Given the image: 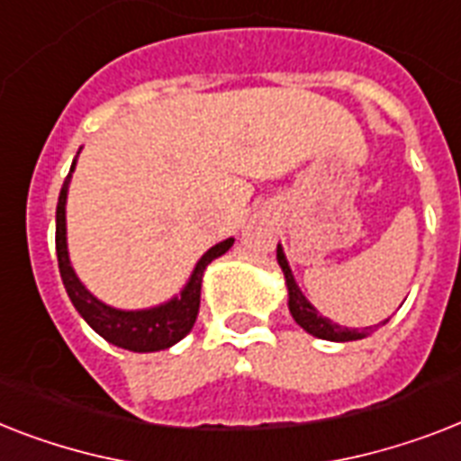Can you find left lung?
<instances>
[{
	"label": "left lung",
	"instance_id": "left-lung-1",
	"mask_svg": "<svg viewBox=\"0 0 461 461\" xmlns=\"http://www.w3.org/2000/svg\"><path fill=\"white\" fill-rule=\"evenodd\" d=\"M276 263L282 267L284 272V279H286V289H289V310L291 315H294L295 324H301L308 334L317 336V339H324V340H336V343H346V340H357V339H365L369 336V331L374 329H379L381 324H386L388 320H384L381 324H374V327H365L362 331L357 329H348V327H340L336 321H331L329 317H321L310 301L303 295V291L298 289V284H295L294 275H291V267L286 263V256H284L282 246H276Z\"/></svg>",
	"mask_w": 461,
	"mask_h": 461
}]
</instances>
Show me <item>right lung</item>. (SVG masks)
<instances>
[{
  "mask_svg": "<svg viewBox=\"0 0 461 461\" xmlns=\"http://www.w3.org/2000/svg\"><path fill=\"white\" fill-rule=\"evenodd\" d=\"M73 170L75 160L70 166L68 177L63 182L61 194H59V205H56V256H59V272H61L63 286L68 291V298L73 301L75 310L101 339H106L108 343L118 348H125V350H132V353H156V350H166V348L175 346L177 340H182L192 331L194 321H196L205 267L215 258L224 256L231 249L234 239H224V241L205 250L194 267L189 282L185 284V289L163 305L149 310L111 308L85 289V284L77 279L73 265H70L68 243H66V198H68Z\"/></svg>",
  "mask_w": 461,
  "mask_h": 461,
  "instance_id": "obj_1",
  "label": "right lung"
}]
</instances>
